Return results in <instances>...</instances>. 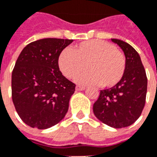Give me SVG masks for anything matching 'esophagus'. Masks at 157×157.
<instances>
[{"mask_svg": "<svg viewBox=\"0 0 157 157\" xmlns=\"http://www.w3.org/2000/svg\"><path fill=\"white\" fill-rule=\"evenodd\" d=\"M85 88H86V87H85L84 86H81V85H77V86H76V90H77V91H83Z\"/></svg>", "mask_w": 157, "mask_h": 157, "instance_id": "esophagus-1", "label": "esophagus"}]
</instances>
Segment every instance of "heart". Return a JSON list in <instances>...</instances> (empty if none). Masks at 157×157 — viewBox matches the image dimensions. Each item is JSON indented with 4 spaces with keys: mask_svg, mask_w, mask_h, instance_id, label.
<instances>
[{
    "mask_svg": "<svg viewBox=\"0 0 157 157\" xmlns=\"http://www.w3.org/2000/svg\"><path fill=\"white\" fill-rule=\"evenodd\" d=\"M59 67L65 77L82 84H101L111 87L122 79L126 68V59L122 52L114 45L103 40H88L71 49L62 51L58 60Z\"/></svg>",
    "mask_w": 157,
    "mask_h": 157,
    "instance_id": "b5f03b06",
    "label": "heart"
}]
</instances>
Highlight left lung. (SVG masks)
<instances>
[{
  "mask_svg": "<svg viewBox=\"0 0 157 157\" xmlns=\"http://www.w3.org/2000/svg\"><path fill=\"white\" fill-rule=\"evenodd\" d=\"M111 41L124 53V75L114 87L101 90L93 105V113L108 126L120 128L133 124L142 114L146 102L147 78L136 50L122 40L112 38Z\"/></svg>",
  "mask_w": 157,
  "mask_h": 157,
  "instance_id": "obj_1",
  "label": "left lung"
}]
</instances>
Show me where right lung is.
Here are the masks:
<instances>
[{"label":"right lung","mask_w":157,"mask_h":157,"mask_svg":"<svg viewBox=\"0 0 157 157\" xmlns=\"http://www.w3.org/2000/svg\"><path fill=\"white\" fill-rule=\"evenodd\" d=\"M73 40L43 38L24 47L12 72V100L32 128L46 129L64 119L75 84L59 71L58 59Z\"/></svg>","instance_id":"obj_1"}]
</instances>
